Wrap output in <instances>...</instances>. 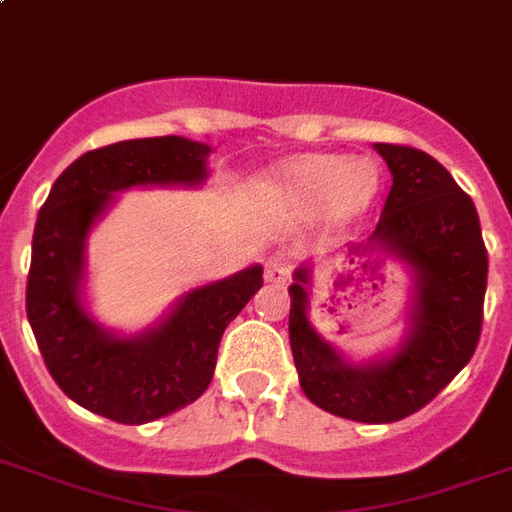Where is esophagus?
Wrapping results in <instances>:
<instances>
[{"label": "esophagus", "mask_w": 512, "mask_h": 512, "mask_svg": "<svg viewBox=\"0 0 512 512\" xmlns=\"http://www.w3.org/2000/svg\"><path fill=\"white\" fill-rule=\"evenodd\" d=\"M290 271V257L284 255V252H276V255H271L265 260V279H268V282H287V279H290Z\"/></svg>", "instance_id": "34e87169"}]
</instances>
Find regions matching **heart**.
<instances>
[{
  "label": "heart",
  "mask_w": 512,
  "mask_h": 512,
  "mask_svg": "<svg viewBox=\"0 0 512 512\" xmlns=\"http://www.w3.org/2000/svg\"><path fill=\"white\" fill-rule=\"evenodd\" d=\"M284 185L300 204H327L335 217L360 214L378 190V169L370 161H343L338 155H300L284 166Z\"/></svg>",
  "instance_id": "obj_1"
}]
</instances>
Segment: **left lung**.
<instances>
[{"label":"left lung","instance_id":"1","mask_svg":"<svg viewBox=\"0 0 512 512\" xmlns=\"http://www.w3.org/2000/svg\"><path fill=\"white\" fill-rule=\"evenodd\" d=\"M373 147L392 187L368 244L349 252H386L411 268L403 341L376 360L351 362L311 325V265H300L290 284V346L311 403L341 419L389 424L424 408L475 354L489 257L473 198L432 155L403 144Z\"/></svg>","mask_w":512,"mask_h":512}]
</instances>
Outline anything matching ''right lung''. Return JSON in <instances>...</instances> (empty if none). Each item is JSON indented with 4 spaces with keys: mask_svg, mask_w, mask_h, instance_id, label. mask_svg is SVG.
Returning a JSON list of instances; mask_svg holds the SVG:
<instances>
[{
    "mask_svg": "<svg viewBox=\"0 0 512 512\" xmlns=\"http://www.w3.org/2000/svg\"><path fill=\"white\" fill-rule=\"evenodd\" d=\"M212 147L185 136L131 139L80 155L50 187L31 241L26 314L50 376L69 400L120 424L195 403L214 376L230 319L263 287V265L185 292L158 325L107 330L85 303V244L131 187H198Z\"/></svg>",
    "mask_w": 512,
    "mask_h": 512,
    "instance_id": "1",
    "label": "right lung"
}]
</instances>
